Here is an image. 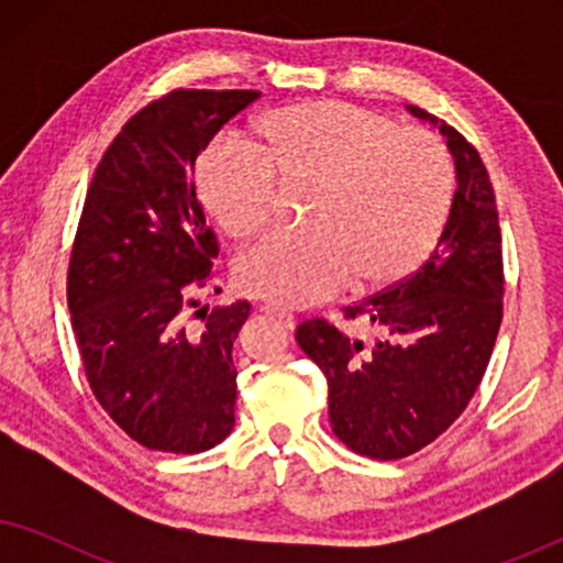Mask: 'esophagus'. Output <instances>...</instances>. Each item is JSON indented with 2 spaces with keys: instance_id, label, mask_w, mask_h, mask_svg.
Segmentation results:
<instances>
[{
  "instance_id": "esophagus-1",
  "label": "esophagus",
  "mask_w": 563,
  "mask_h": 563,
  "mask_svg": "<svg viewBox=\"0 0 563 563\" xmlns=\"http://www.w3.org/2000/svg\"><path fill=\"white\" fill-rule=\"evenodd\" d=\"M261 312L268 314V318H274L276 322H279V325H282L284 330H295V328H297V320H295V314L284 312V310H279V307L264 305V307H261Z\"/></svg>"
}]
</instances>
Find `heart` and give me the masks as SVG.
I'll return each mask as SVG.
<instances>
[{
  "instance_id": "1",
  "label": "heart",
  "mask_w": 563,
  "mask_h": 563,
  "mask_svg": "<svg viewBox=\"0 0 563 563\" xmlns=\"http://www.w3.org/2000/svg\"><path fill=\"white\" fill-rule=\"evenodd\" d=\"M261 153L214 143L197 168L199 199L230 238L272 222L276 175L314 184L307 225L276 233L235 261L241 291L276 307H310L356 279L405 282L433 253L453 202V161L428 130L402 128L351 102L314 99L258 122Z\"/></svg>"
}]
</instances>
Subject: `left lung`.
<instances>
[{
	"mask_svg": "<svg viewBox=\"0 0 563 563\" xmlns=\"http://www.w3.org/2000/svg\"><path fill=\"white\" fill-rule=\"evenodd\" d=\"M441 130L456 195L433 256L397 287L345 307L374 341L325 320L297 328V343L328 379L333 433L361 456L405 459L435 441L479 387L503 322V238L489 174L459 130L407 104Z\"/></svg>",
	"mask_w": 563,
	"mask_h": 563,
	"instance_id": "left-lung-1",
	"label": "left lung"
}]
</instances>
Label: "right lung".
I'll list each match as a JSON object with an SVG mask.
<instances>
[{"label": "right lung", "instance_id": "obj_1", "mask_svg": "<svg viewBox=\"0 0 563 563\" xmlns=\"http://www.w3.org/2000/svg\"><path fill=\"white\" fill-rule=\"evenodd\" d=\"M258 97L179 89L156 99L128 120L87 191L68 264L74 335L99 405L151 451H207L235 426L233 343L251 305L187 322L218 256L195 166Z\"/></svg>", "mask_w": 563, "mask_h": 563}]
</instances>
